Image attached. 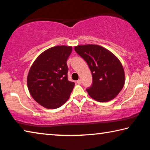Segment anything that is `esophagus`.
<instances>
[{
  "mask_svg": "<svg viewBox=\"0 0 150 150\" xmlns=\"http://www.w3.org/2000/svg\"><path fill=\"white\" fill-rule=\"evenodd\" d=\"M81 83H82V81H81V79H79L78 81H77V84H79V85H81Z\"/></svg>",
  "mask_w": 150,
  "mask_h": 150,
  "instance_id": "esophagus-1",
  "label": "esophagus"
}]
</instances>
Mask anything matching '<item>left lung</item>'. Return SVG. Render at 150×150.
<instances>
[{
  "mask_svg": "<svg viewBox=\"0 0 150 150\" xmlns=\"http://www.w3.org/2000/svg\"><path fill=\"white\" fill-rule=\"evenodd\" d=\"M75 50L85 60L92 73L93 83L87 89L91 97L98 102L115 98L125 83L124 68L118 58L98 45H77Z\"/></svg>",
  "mask_w": 150,
  "mask_h": 150,
  "instance_id": "1",
  "label": "left lung"
}]
</instances>
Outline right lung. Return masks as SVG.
I'll return each mask as SVG.
<instances>
[{
    "label": "right lung",
    "mask_w": 150,
    "mask_h": 150,
    "mask_svg": "<svg viewBox=\"0 0 150 150\" xmlns=\"http://www.w3.org/2000/svg\"><path fill=\"white\" fill-rule=\"evenodd\" d=\"M72 47L57 45L44 51L33 63L27 77L32 98L46 108L60 107L69 98L75 83L68 80L67 60Z\"/></svg>",
    "instance_id": "add662e5"
}]
</instances>
